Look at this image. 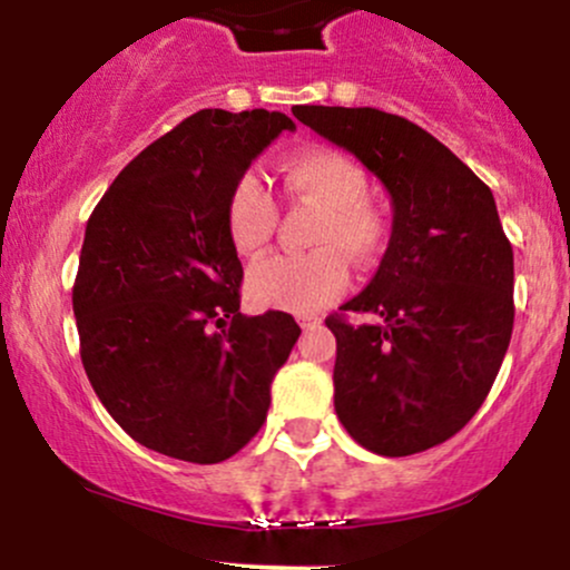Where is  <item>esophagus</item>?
<instances>
[{"mask_svg":"<svg viewBox=\"0 0 570 570\" xmlns=\"http://www.w3.org/2000/svg\"><path fill=\"white\" fill-rule=\"evenodd\" d=\"M318 324H322V318H318V316H303V318H299V326H303V330H316Z\"/></svg>","mask_w":570,"mask_h":570,"instance_id":"esophagus-1","label":"esophagus"}]
</instances>
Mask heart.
Here are the masks:
<instances>
[{"mask_svg":"<svg viewBox=\"0 0 570 570\" xmlns=\"http://www.w3.org/2000/svg\"><path fill=\"white\" fill-rule=\"evenodd\" d=\"M294 200L322 208L307 254H278L252 271L246 294L265 311L316 313L348 286V263L370 267L385 246V219L367 200L364 168L337 149L313 147L284 163ZM278 225V206L259 176L246 174L227 200V235L240 257H259Z\"/></svg>","mask_w":570,"mask_h":570,"instance_id":"obj_1","label":"heart"}]
</instances>
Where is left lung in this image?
<instances>
[{"mask_svg": "<svg viewBox=\"0 0 570 570\" xmlns=\"http://www.w3.org/2000/svg\"><path fill=\"white\" fill-rule=\"evenodd\" d=\"M367 166L394 222L367 289L330 316L335 410L362 448L402 458L458 434L485 402L514 324V257L493 193L429 130L372 107H297Z\"/></svg>", "mask_w": 570, "mask_h": 570, "instance_id": "8db88e82", "label": "left lung"}]
</instances>
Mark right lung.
Returning a JSON list of instances; mask_svg holds the SVG:
<instances>
[{
    "mask_svg": "<svg viewBox=\"0 0 570 570\" xmlns=\"http://www.w3.org/2000/svg\"><path fill=\"white\" fill-rule=\"evenodd\" d=\"M294 122L200 109L117 174L85 227L71 305L88 381L155 453L219 463L257 434L299 337L289 313H240L227 200Z\"/></svg>",
    "mask_w": 570,
    "mask_h": 570,
    "instance_id": "1",
    "label": "right lung"
}]
</instances>
